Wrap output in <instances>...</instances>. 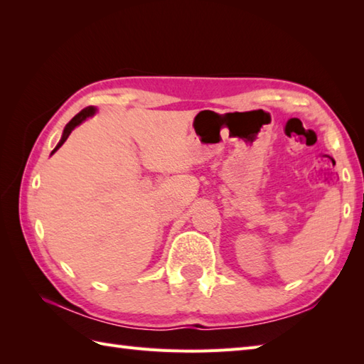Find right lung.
I'll use <instances>...</instances> for the list:
<instances>
[{
	"label": "right lung",
	"instance_id": "1",
	"mask_svg": "<svg viewBox=\"0 0 364 364\" xmlns=\"http://www.w3.org/2000/svg\"><path fill=\"white\" fill-rule=\"evenodd\" d=\"M94 112H95V107H94V106H87V107H84V109H82L81 112H78V114H76V115H75V117H73V119H72L70 122H68V123H67V127L64 128V134H63V139H60V142L58 144V146H56V149H54V150H53V153H54V151H56V150L59 149V146H60V145H63V144H64V142L67 141V137H68V136H70V133H72V131L75 129V127H78L81 122H84V120H86L87 117H90V115H92V114H94Z\"/></svg>",
	"mask_w": 364,
	"mask_h": 364
}]
</instances>
